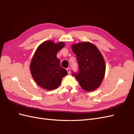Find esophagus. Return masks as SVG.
<instances>
[{
	"label": "esophagus",
	"instance_id": "1",
	"mask_svg": "<svg viewBox=\"0 0 134 134\" xmlns=\"http://www.w3.org/2000/svg\"><path fill=\"white\" fill-rule=\"evenodd\" d=\"M66 71H67L68 74H70V68H67L66 69Z\"/></svg>",
	"mask_w": 134,
	"mask_h": 134
}]
</instances>
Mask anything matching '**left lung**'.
<instances>
[{"label": "left lung", "mask_w": 134, "mask_h": 134, "mask_svg": "<svg viewBox=\"0 0 134 134\" xmlns=\"http://www.w3.org/2000/svg\"><path fill=\"white\" fill-rule=\"evenodd\" d=\"M76 55L79 69L72 72L81 87L86 91L98 88L104 78L106 66L102 54L90 42H80L71 46Z\"/></svg>", "instance_id": "1"}]
</instances>
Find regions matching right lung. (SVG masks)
Masks as SVG:
<instances>
[{
    "instance_id": "obj_1",
    "label": "right lung",
    "mask_w": 134,
    "mask_h": 134,
    "mask_svg": "<svg viewBox=\"0 0 134 134\" xmlns=\"http://www.w3.org/2000/svg\"><path fill=\"white\" fill-rule=\"evenodd\" d=\"M65 43H55L47 41L43 42L36 50L30 65V70L35 82L42 88L52 90L58 88L62 78L68 72L60 66V62L56 57L59 50Z\"/></svg>"
}]
</instances>
